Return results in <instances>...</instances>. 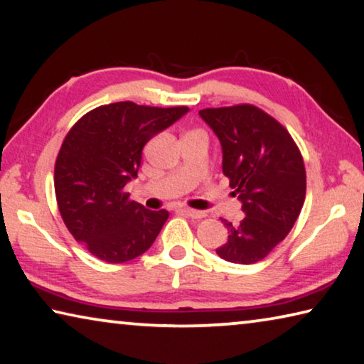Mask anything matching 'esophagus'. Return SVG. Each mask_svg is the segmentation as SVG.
I'll list each match as a JSON object with an SVG mask.
<instances>
[{"label": "esophagus", "instance_id": "34e87169", "mask_svg": "<svg viewBox=\"0 0 364 364\" xmlns=\"http://www.w3.org/2000/svg\"><path fill=\"white\" fill-rule=\"evenodd\" d=\"M181 212H183L184 215H188V217L194 218V220H200V218H204V217H205V213H204V212H200V210H193V208H183Z\"/></svg>", "mask_w": 364, "mask_h": 364}]
</instances>
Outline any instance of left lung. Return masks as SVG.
<instances>
[{
  "mask_svg": "<svg viewBox=\"0 0 364 364\" xmlns=\"http://www.w3.org/2000/svg\"><path fill=\"white\" fill-rule=\"evenodd\" d=\"M223 151V173L242 202L239 225L221 220L228 241L217 249L226 262L263 260L292 230L306 193L301 154L273 117L252 104L199 110Z\"/></svg>",
  "mask_w": 364,
  "mask_h": 364,
  "instance_id": "left-lung-1",
  "label": "left lung"
}]
</instances>
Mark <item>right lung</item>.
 I'll list each match as a JSON object with an SVG mask.
<instances>
[{"label":"right lung","instance_id":"1","mask_svg":"<svg viewBox=\"0 0 364 364\" xmlns=\"http://www.w3.org/2000/svg\"><path fill=\"white\" fill-rule=\"evenodd\" d=\"M188 110L114 102L90 110L67 133L54 167L58 207L75 241L100 260H133L156 241L168 212L130 200L125 184L138 176L147 141Z\"/></svg>","mask_w":364,"mask_h":364}]
</instances>
